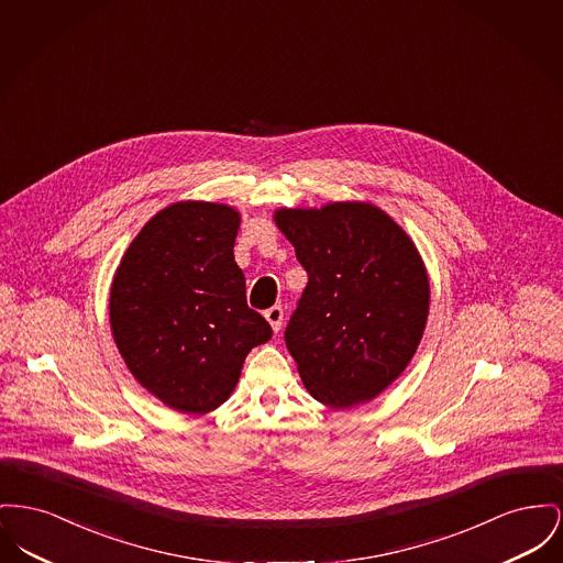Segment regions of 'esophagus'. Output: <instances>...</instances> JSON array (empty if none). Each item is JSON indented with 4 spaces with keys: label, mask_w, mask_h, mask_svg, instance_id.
I'll list each match as a JSON object with an SVG mask.
<instances>
[{
    "label": "esophagus",
    "mask_w": 563,
    "mask_h": 563,
    "mask_svg": "<svg viewBox=\"0 0 563 563\" xmlns=\"http://www.w3.org/2000/svg\"><path fill=\"white\" fill-rule=\"evenodd\" d=\"M283 317H285V312H283V308L280 306H272V308H267L265 310V319H267V323L272 325V330L280 331V325H283Z\"/></svg>",
    "instance_id": "34e87169"
}]
</instances>
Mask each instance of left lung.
<instances>
[{
  "label": "left lung",
  "instance_id": "1",
  "mask_svg": "<svg viewBox=\"0 0 563 563\" xmlns=\"http://www.w3.org/2000/svg\"><path fill=\"white\" fill-rule=\"evenodd\" d=\"M274 221L308 274L285 330L308 394L330 408L374 399L410 364L428 323L415 242L367 201L280 208Z\"/></svg>",
  "mask_w": 563,
  "mask_h": 563
}]
</instances>
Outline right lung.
Wrapping results in <instances>:
<instances>
[{
	"mask_svg": "<svg viewBox=\"0 0 563 563\" xmlns=\"http://www.w3.org/2000/svg\"><path fill=\"white\" fill-rule=\"evenodd\" d=\"M240 212L176 201L133 238L110 287V328L133 378L166 406L206 415L232 396L272 328L233 260Z\"/></svg>",
	"mask_w": 563,
	"mask_h": 563,
	"instance_id": "obj_1",
	"label": "right lung"
}]
</instances>
